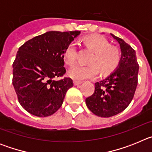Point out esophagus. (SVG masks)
Here are the masks:
<instances>
[{
    "mask_svg": "<svg viewBox=\"0 0 152 152\" xmlns=\"http://www.w3.org/2000/svg\"><path fill=\"white\" fill-rule=\"evenodd\" d=\"M73 82H74V84H75V86L79 85V84H81V83H82V82H81V81H78V80H74Z\"/></svg>",
    "mask_w": 152,
    "mask_h": 152,
    "instance_id": "1",
    "label": "esophagus"
}]
</instances>
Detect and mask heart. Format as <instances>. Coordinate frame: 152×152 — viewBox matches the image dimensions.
<instances>
[{
  "label": "heart",
  "instance_id": "1",
  "mask_svg": "<svg viewBox=\"0 0 152 152\" xmlns=\"http://www.w3.org/2000/svg\"><path fill=\"white\" fill-rule=\"evenodd\" d=\"M85 43L94 51L90 60V65L75 64L68 71V76L77 80L94 78L99 71L102 75H108L116 69L121 59L120 52L116 48L110 46L108 40L101 36H91L85 39ZM77 45L72 42L64 52V58L72 65L77 60Z\"/></svg>",
  "mask_w": 152,
  "mask_h": 152
}]
</instances>
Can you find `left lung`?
<instances>
[{
	"label": "left lung",
	"instance_id": "1",
	"mask_svg": "<svg viewBox=\"0 0 152 152\" xmlns=\"http://www.w3.org/2000/svg\"><path fill=\"white\" fill-rule=\"evenodd\" d=\"M110 34L119 44L120 62L108 77L95 83L94 92L85 100L90 110L100 117L123 112L131 103L138 84L139 66L135 51L124 40Z\"/></svg>",
	"mask_w": 152,
	"mask_h": 152
}]
</instances>
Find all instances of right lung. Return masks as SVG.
<instances>
[{"label": "right lung", "instance_id": "add662e5", "mask_svg": "<svg viewBox=\"0 0 152 152\" xmlns=\"http://www.w3.org/2000/svg\"><path fill=\"white\" fill-rule=\"evenodd\" d=\"M80 33L49 31L19 48L13 63V85L19 103L28 113L45 117L61 107L73 81L70 77L55 78L66 72L64 52Z\"/></svg>", "mask_w": 152, "mask_h": 152}]
</instances>
